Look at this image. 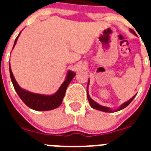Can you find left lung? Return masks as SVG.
<instances>
[{"label":"left lung","mask_w":151,"mask_h":151,"mask_svg":"<svg viewBox=\"0 0 151 151\" xmlns=\"http://www.w3.org/2000/svg\"><path fill=\"white\" fill-rule=\"evenodd\" d=\"M130 31H131V32H132L133 33V34L135 35V32H134V31L132 30V29H130ZM87 92H88V88H87ZM135 95H136V94H135ZM135 95H134V97H132V98H131V99L129 100V101H128L127 102L124 103L123 104L121 105L120 107L119 108L118 110H117V111H119V110H122V109H123V108L126 107V106H127L128 105H129V104H130V103L132 102V100L134 99V97H135ZM87 96H88V100L89 103H90L91 106L92 108H94V109H96V110H101V111L108 112V113H109V112H113V111H112L111 110H110V108L106 107V106H101V105H100V104H97V103H96L95 101H93V100H92L91 98V97H90V96H89L88 92V93H87Z\"/></svg>","instance_id":"1"}]
</instances>
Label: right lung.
Instances as JSON below:
<instances>
[{
	"label": "right lung",
	"instance_id": "obj_1",
	"mask_svg": "<svg viewBox=\"0 0 151 151\" xmlns=\"http://www.w3.org/2000/svg\"><path fill=\"white\" fill-rule=\"evenodd\" d=\"M19 35L16 38L13 47L15 46L16 43H17ZM10 74L11 81L13 82V87H14L16 91L18 94L19 97H20L21 100L29 107H30L32 110H38V111H46V110H54L55 108L58 107L62 104L63 99L64 96H65V93H66V90L67 88L68 85L70 83L73 77L76 76V73H75L69 71L67 73V76H66L65 82L62 84V85L60 87L59 90L57 91L56 94H53V95H43V94L31 93V92L21 88L18 85L17 82H16L14 77H13L10 66Z\"/></svg>",
	"mask_w": 151,
	"mask_h": 151
}]
</instances>
